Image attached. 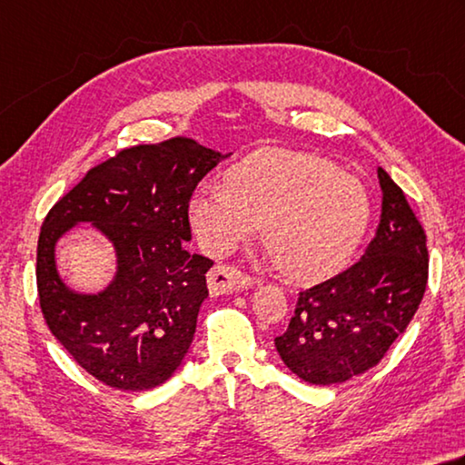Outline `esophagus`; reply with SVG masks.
I'll return each mask as SVG.
<instances>
[{
	"mask_svg": "<svg viewBox=\"0 0 465 465\" xmlns=\"http://www.w3.org/2000/svg\"><path fill=\"white\" fill-rule=\"evenodd\" d=\"M254 284V281L248 274L240 272L232 266H215L207 274V286L211 294H230L238 292L242 289H248V286Z\"/></svg>",
	"mask_w": 465,
	"mask_h": 465,
	"instance_id": "esophagus-1",
	"label": "esophagus"
}]
</instances>
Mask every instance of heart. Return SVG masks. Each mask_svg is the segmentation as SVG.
Masks as SVG:
<instances>
[{
  "instance_id": "b5f03b06",
  "label": "heart",
  "mask_w": 465,
  "mask_h": 465,
  "mask_svg": "<svg viewBox=\"0 0 465 465\" xmlns=\"http://www.w3.org/2000/svg\"><path fill=\"white\" fill-rule=\"evenodd\" d=\"M368 219L370 199L356 176L291 150L242 160L227 184L203 183L189 203L193 232L211 254H227L264 223L266 243L297 281L340 270Z\"/></svg>"
}]
</instances>
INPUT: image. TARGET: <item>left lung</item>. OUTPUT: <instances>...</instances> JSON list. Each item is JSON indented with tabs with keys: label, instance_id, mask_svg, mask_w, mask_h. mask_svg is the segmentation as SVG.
Here are the masks:
<instances>
[{
	"label": "left lung",
	"instance_id": "1",
	"mask_svg": "<svg viewBox=\"0 0 465 465\" xmlns=\"http://www.w3.org/2000/svg\"><path fill=\"white\" fill-rule=\"evenodd\" d=\"M382 213L356 264L299 292L289 329L274 340L281 360L309 384L364 374L415 317L429 274L427 235L402 189L378 166Z\"/></svg>",
	"mask_w": 465,
	"mask_h": 465
}]
</instances>
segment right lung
<instances>
[{
	"label": "right lung",
	"mask_w": 465,
	"mask_h": 465,
	"mask_svg": "<svg viewBox=\"0 0 465 465\" xmlns=\"http://www.w3.org/2000/svg\"><path fill=\"white\" fill-rule=\"evenodd\" d=\"M227 156L189 138L134 146L91 168L48 211L36 252L42 315L99 382L150 391L187 356L213 266L184 248L189 199ZM83 223L95 226L116 256L113 281L95 293L71 290L55 266V243Z\"/></svg>",
	"instance_id": "add662e5"
}]
</instances>
